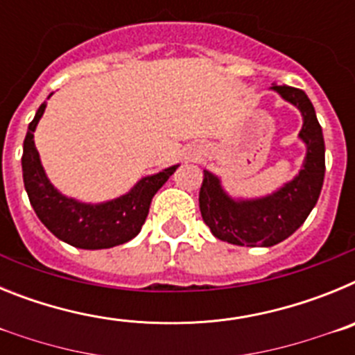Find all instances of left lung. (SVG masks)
<instances>
[{
  "label": "left lung",
  "mask_w": 355,
  "mask_h": 355,
  "mask_svg": "<svg viewBox=\"0 0 355 355\" xmlns=\"http://www.w3.org/2000/svg\"><path fill=\"white\" fill-rule=\"evenodd\" d=\"M302 115L300 142L306 146L302 167L293 180L261 197H234L222 180L205 168L199 192L202 220L218 240L241 247H272L297 231L315 208L325 175L324 133L313 103L295 87H270Z\"/></svg>",
  "instance_id": "1"
}]
</instances>
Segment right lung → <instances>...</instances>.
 <instances>
[{
  "label": "right lung",
  "mask_w": 355,
  "mask_h": 355,
  "mask_svg": "<svg viewBox=\"0 0 355 355\" xmlns=\"http://www.w3.org/2000/svg\"><path fill=\"white\" fill-rule=\"evenodd\" d=\"M53 94H49L51 97ZM48 97V99H49ZM48 103L44 101L30 122L23 144V180L31 208L58 240L78 249L96 250L122 245L140 233L150 200L180 165L144 175L126 193L105 202H83L62 193L49 181L33 133Z\"/></svg>",
  "instance_id": "add662e5"
}]
</instances>
